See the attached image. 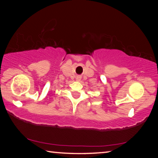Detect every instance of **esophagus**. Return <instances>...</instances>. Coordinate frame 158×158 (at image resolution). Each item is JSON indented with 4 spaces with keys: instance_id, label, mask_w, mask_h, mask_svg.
<instances>
[{
    "instance_id": "34e87169",
    "label": "esophagus",
    "mask_w": 158,
    "mask_h": 158,
    "mask_svg": "<svg viewBox=\"0 0 158 158\" xmlns=\"http://www.w3.org/2000/svg\"><path fill=\"white\" fill-rule=\"evenodd\" d=\"M76 79H77V81H79V80L81 79V77H80V76H77Z\"/></svg>"
}]
</instances>
